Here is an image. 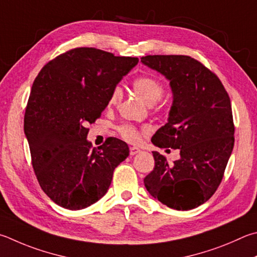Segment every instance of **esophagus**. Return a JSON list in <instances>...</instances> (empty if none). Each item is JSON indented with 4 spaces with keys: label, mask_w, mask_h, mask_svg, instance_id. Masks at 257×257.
I'll return each instance as SVG.
<instances>
[{
    "label": "esophagus",
    "mask_w": 257,
    "mask_h": 257,
    "mask_svg": "<svg viewBox=\"0 0 257 257\" xmlns=\"http://www.w3.org/2000/svg\"><path fill=\"white\" fill-rule=\"evenodd\" d=\"M129 151H130V155H132V156L136 155V154H138V153H141V149L137 148V147H130Z\"/></svg>",
    "instance_id": "34e87169"
}]
</instances>
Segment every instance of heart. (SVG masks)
Masks as SVG:
<instances>
[{"label": "heart", "instance_id": "b5f03b06", "mask_svg": "<svg viewBox=\"0 0 257 257\" xmlns=\"http://www.w3.org/2000/svg\"><path fill=\"white\" fill-rule=\"evenodd\" d=\"M133 90L141 99L148 105L156 104L162 99L164 94V85L163 83L152 76H141L136 78L133 82ZM122 97V90L119 86L114 87L108 100V108L112 109L115 105L119 104V102ZM120 136L125 142L137 144L142 141L144 135L149 133L147 127L138 129L134 127L133 124H121L118 128Z\"/></svg>", "mask_w": 257, "mask_h": 257}]
</instances>
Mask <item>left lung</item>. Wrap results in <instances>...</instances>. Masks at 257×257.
Returning a JSON list of instances; mask_svg holds the SVG:
<instances>
[{"label":"left lung","mask_w":257,"mask_h":257,"mask_svg":"<svg viewBox=\"0 0 257 257\" xmlns=\"http://www.w3.org/2000/svg\"><path fill=\"white\" fill-rule=\"evenodd\" d=\"M141 62L164 75L173 93L169 121L152 143L180 149L181 156L169 164L153 152L155 167L145 186L169 208L194 209L216 192L234 148L229 95L216 74L190 56L148 55Z\"/></svg>","instance_id":"1"}]
</instances>
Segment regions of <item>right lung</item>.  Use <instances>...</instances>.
<instances>
[{
	"mask_svg": "<svg viewBox=\"0 0 257 257\" xmlns=\"http://www.w3.org/2000/svg\"><path fill=\"white\" fill-rule=\"evenodd\" d=\"M137 57L96 48H74L50 60L32 84L25 134L32 167L44 192L65 209L81 210L103 197L129 147L110 137L92 148L86 125L100 118Z\"/></svg>",
	"mask_w": 257,
	"mask_h": 257,
	"instance_id": "add662e5",
	"label": "right lung"
}]
</instances>
